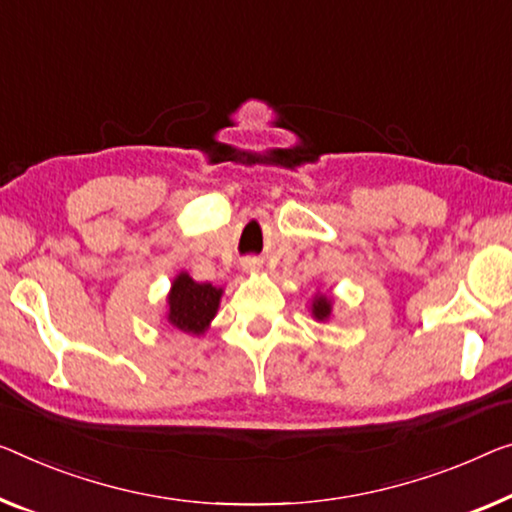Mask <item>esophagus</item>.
Returning <instances> with one entry per match:
<instances>
[{
  "label": "esophagus",
  "mask_w": 512,
  "mask_h": 512,
  "mask_svg": "<svg viewBox=\"0 0 512 512\" xmlns=\"http://www.w3.org/2000/svg\"><path fill=\"white\" fill-rule=\"evenodd\" d=\"M241 266H243V271L255 273V271H259V266H262V262H259V259H255V257H248V259H243Z\"/></svg>",
  "instance_id": "obj_1"
}]
</instances>
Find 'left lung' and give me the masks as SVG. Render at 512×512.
Here are the masks:
<instances>
[{"instance_id": "obj_1", "label": "left lung", "mask_w": 512, "mask_h": 512, "mask_svg": "<svg viewBox=\"0 0 512 512\" xmlns=\"http://www.w3.org/2000/svg\"><path fill=\"white\" fill-rule=\"evenodd\" d=\"M333 294L331 292H317L310 296V315L312 319H317V322H329L333 317Z\"/></svg>"}]
</instances>
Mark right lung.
<instances>
[{"label":"right lung","instance_id":"add662e5","mask_svg":"<svg viewBox=\"0 0 512 512\" xmlns=\"http://www.w3.org/2000/svg\"><path fill=\"white\" fill-rule=\"evenodd\" d=\"M223 292V287L197 282L188 276V271H179L167 292L165 324L188 335H204L218 315Z\"/></svg>","mask_w":512,"mask_h":512}]
</instances>
